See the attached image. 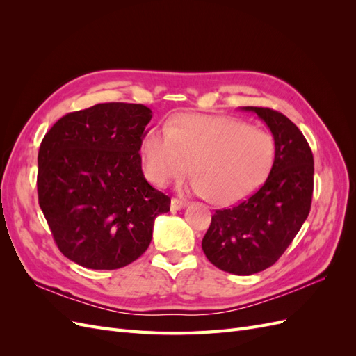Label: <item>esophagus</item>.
Here are the masks:
<instances>
[{
  "label": "esophagus",
  "instance_id": "1",
  "mask_svg": "<svg viewBox=\"0 0 356 356\" xmlns=\"http://www.w3.org/2000/svg\"><path fill=\"white\" fill-rule=\"evenodd\" d=\"M187 207V202L186 200H181V199H177V197H174L170 200V209L172 211H179V209H182V208H186Z\"/></svg>",
  "mask_w": 356,
  "mask_h": 356
}]
</instances>
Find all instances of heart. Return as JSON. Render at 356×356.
Returning <instances> with one entry per match:
<instances>
[{
    "mask_svg": "<svg viewBox=\"0 0 356 356\" xmlns=\"http://www.w3.org/2000/svg\"><path fill=\"white\" fill-rule=\"evenodd\" d=\"M276 159L275 139L233 117L181 114L141 141L144 175L159 187L188 174L191 188L218 204L236 203L260 187Z\"/></svg>",
    "mask_w": 356,
    "mask_h": 356,
    "instance_id": "1",
    "label": "heart"
}]
</instances>
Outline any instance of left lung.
I'll return each instance as SVG.
<instances>
[{
  "label": "left lung",
  "mask_w": 356,
  "mask_h": 356,
  "mask_svg": "<svg viewBox=\"0 0 356 356\" xmlns=\"http://www.w3.org/2000/svg\"><path fill=\"white\" fill-rule=\"evenodd\" d=\"M270 129L276 159L264 184L232 208L217 209L202 241L208 260L224 272L254 275L273 266L310 212L314 154L300 129L282 113L243 106Z\"/></svg>",
  "instance_id": "8db88e82"
}]
</instances>
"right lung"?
Here are the masks:
<instances>
[{"label": "right lung", "mask_w": 356, "mask_h": 356, "mask_svg": "<svg viewBox=\"0 0 356 356\" xmlns=\"http://www.w3.org/2000/svg\"><path fill=\"white\" fill-rule=\"evenodd\" d=\"M152 117L141 104H98L63 115L42 138L38 203L71 261L114 270L147 251L156 217L170 208L141 168Z\"/></svg>", "instance_id": "obj_1"}]
</instances>
